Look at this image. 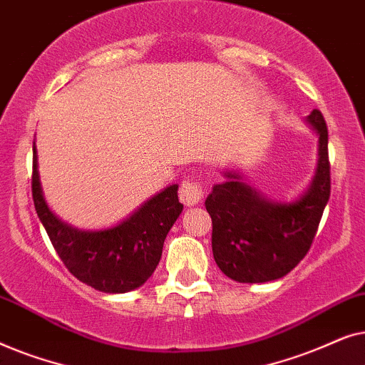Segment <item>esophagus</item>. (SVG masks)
I'll list each match as a JSON object with an SVG mask.
<instances>
[{
  "instance_id": "obj_1",
  "label": "esophagus",
  "mask_w": 365,
  "mask_h": 365,
  "mask_svg": "<svg viewBox=\"0 0 365 365\" xmlns=\"http://www.w3.org/2000/svg\"><path fill=\"white\" fill-rule=\"evenodd\" d=\"M202 196L204 187L199 179L187 178L186 181H182L181 186H179V199H181L186 206H194V204L201 202Z\"/></svg>"
}]
</instances>
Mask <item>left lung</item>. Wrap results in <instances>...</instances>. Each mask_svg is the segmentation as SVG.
<instances>
[{
    "label": "left lung",
    "mask_w": 365,
    "mask_h": 365,
    "mask_svg": "<svg viewBox=\"0 0 365 365\" xmlns=\"http://www.w3.org/2000/svg\"><path fill=\"white\" fill-rule=\"evenodd\" d=\"M319 136L317 171L309 191L291 204L271 202L226 173L206 199L212 219V254L219 269L237 282L276 281L309 252L331 196L327 126L319 109L307 116Z\"/></svg>",
    "instance_id": "obj_1"
}]
</instances>
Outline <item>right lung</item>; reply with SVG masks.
I'll list each match as a JSON object with an SVG mask.
<instances>
[{"mask_svg":"<svg viewBox=\"0 0 365 365\" xmlns=\"http://www.w3.org/2000/svg\"><path fill=\"white\" fill-rule=\"evenodd\" d=\"M31 189L34 209L59 259L74 277L101 292L121 294L143 286L159 264L164 239L182 211L178 184H173L118 226L78 231L59 221L44 201L34 143Z\"/></svg>","mask_w":365,"mask_h":365,"instance_id":"right-lung-1","label":"right lung"}]
</instances>
